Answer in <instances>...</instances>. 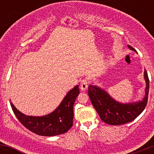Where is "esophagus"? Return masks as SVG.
Here are the masks:
<instances>
[{
  "label": "esophagus",
  "instance_id": "obj_1",
  "mask_svg": "<svg viewBox=\"0 0 154 154\" xmlns=\"http://www.w3.org/2000/svg\"><path fill=\"white\" fill-rule=\"evenodd\" d=\"M87 88H88V80L83 79L80 81V89L83 91H86Z\"/></svg>",
  "mask_w": 154,
  "mask_h": 154
}]
</instances>
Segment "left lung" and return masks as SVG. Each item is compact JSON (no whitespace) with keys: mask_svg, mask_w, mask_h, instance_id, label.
<instances>
[{"mask_svg":"<svg viewBox=\"0 0 154 154\" xmlns=\"http://www.w3.org/2000/svg\"><path fill=\"white\" fill-rule=\"evenodd\" d=\"M134 51L131 46H127ZM145 80V94L142 100L130 103H121L111 97L100 87L88 86V94L91 103L98 113L100 119L110 125H125L136 119L143 112L147 103L149 92V79L146 70L144 71Z\"/></svg>","mask_w":154,"mask_h":154,"instance_id":"left-lung-1","label":"left lung"}]
</instances>
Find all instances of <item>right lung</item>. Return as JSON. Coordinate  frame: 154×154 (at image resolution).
<instances>
[{"label": "right lung", "instance_id": "1", "mask_svg": "<svg viewBox=\"0 0 154 154\" xmlns=\"http://www.w3.org/2000/svg\"><path fill=\"white\" fill-rule=\"evenodd\" d=\"M80 94L78 85L70 90L63 100L52 112L42 116H26L17 109L10 102L11 107L17 119L32 133L43 136L63 134L73 125L74 102Z\"/></svg>", "mask_w": 154, "mask_h": 154}]
</instances>
